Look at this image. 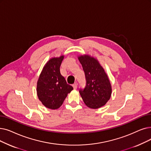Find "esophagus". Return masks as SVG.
<instances>
[{
	"mask_svg": "<svg viewBox=\"0 0 151 151\" xmlns=\"http://www.w3.org/2000/svg\"><path fill=\"white\" fill-rule=\"evenodd\" d=\"M73 87L74 88V89H77V87H78V84L76 83H75V84H73Z\"/></svg>",
	"mask_w": 151,
	"mask_h": 151,
	"instance_id": "34e87169",
	"label": "esophagus"
}]
</instances>
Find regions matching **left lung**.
I'll use <instances>...</instances> for the list:
<instances>
[{"mask_svg": "<svg viewBox=\"0 0 151 151\" xmlns=\"http://www.w3.org/2000/svg\"><path fill=\"white\" fill-rule=\"evenodd\" d=\"M85 73L86 86L80 90L86 106L99 109L106 104L112 94V86L106 72L97 58L84 54L78 57Z\"/></svg>", "mask_w": 151, "mask_h": 151, "instance_id": "1", "label": "left lung"}]
</instances>
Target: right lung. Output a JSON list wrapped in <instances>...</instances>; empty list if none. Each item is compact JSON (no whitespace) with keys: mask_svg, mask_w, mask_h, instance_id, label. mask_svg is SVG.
<instances>
[{"mask_svg":"<svg viewBox=\"0 0 151 151\" xmlns=\"http://www.w3.org/2000/svg\"><path fill=\"white\" fill-rule=\"evenodd\" d=\"M64 55L52 57L44 66L37 82V95L49 109L59 108L68 93L73 89L60 74V67Z\"/></svg>","mask_w":151,"mask_h":151,"instance_id":"right-lung-1","label":"right lung"}]
</instances>
